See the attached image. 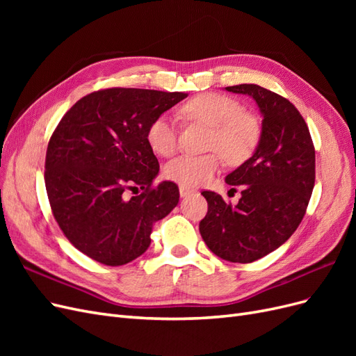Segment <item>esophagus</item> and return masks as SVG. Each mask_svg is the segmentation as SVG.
Returning <instances> with one entry per match:
<instances>
[{"label":"esophagus","mask_w":356,"mask_h":356,"mask_svg":"<svg viewBox=\"0 0 356 356\" xmlns=\"http://www.w3.org/2000/svg\"><path fill=\"white\" fill-rule=\"evenodd\" d=\"M195 193V190L190 188V187H186V186H179V195L181 197H186V196H190Z\"/></svg>","instance_id":"obj_1"}]
</instances>
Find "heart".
Masks as SVG:
<instances>
[{"mask_svg":"<svg viewBox=\"0 0 356 356\" xmlns=\"http://www.w3.org/2000/svg\"><path fill=\"white\" fill-rule=\"evenodd\" d=\"M182 115L190 122L211 127L203 156L181 154L168 161V179L186 187L207 184L222 166V157L230 165H241L250 159L261 138V123L238 99L220 93H203L182 105ZM147 141L159 156L175 152L178 134L174 118L161 114L149 123Z\"/></svg>","mask_w":356,"mask_h":356,"instance_id":"b5f03b06","label":"heart"}]
</instances>
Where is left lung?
<instances>
[{"label": "left lung", "instance_id": "left-lung-1", "mask_svg": "<svg viewBox=\"0 0 356 356\" xmlns=\"http://www.w3.org/2000/svg\"><path fill=\"white\" fill-rule=\"evenodd\" d=\"M250 95L263 114L252 157L225 177L242 188L236 207L202 191L208 213L199 230L209 250L232 263H252L285 243L303 220L315 186V147L298 110L284 96L257 84L225 88Z\"/></svg>", "mask_w": 356, "mask_h": 356}]
</instances>
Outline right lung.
<instances>
[{"label": "right lung", "instance_id": "obj_1", "mask_svg": "<svg viewBox=\"0 0 356 356\" xmlns=\"http://www.w3.org/2000/svg\"><path fill=\"white\" fill-rule=\"evenodd\" d=\"M187 98L182 92L111 88L75 102L46 153L50 208L67 239L105 266L143 255L156 221L179 200L175 182L153 186L159 161L147 141L154 118ZM127 189H143L132 198Z\"/></svg>", "mask_w": 356, "mask_h": 356}]
</instances>
